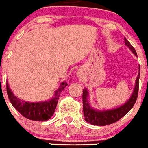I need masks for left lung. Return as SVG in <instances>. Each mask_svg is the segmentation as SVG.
I'll use <instances>...</instances> for the list:
<instances>
[{"label": "left lung", "mask_w": 148, "mask_h": 148, "mask_svg": "<svg viewBox=\"0 0 148 148\" xmlns=\"http://www.w3.org/2000/svg\"><path fill=\"white\" fill-rule=\"evenodd\" d=\"M125 43L130 50L133 53V54L137 56V53L135 49L130 43L125 38ZM140 77V66L138 70V75L136 80V85L134 87L133 93L131 96L127 100L125 104L120 106L119 108L114 109L108 110H96L90 107L88 102V91L87 89L83 90V95H82V101H83V110L84 119L87 122L90 123L91 125H98V126H105V125H110L113 123L116 122L117 121L125 116L129 111L131 110L133 105L136 101L138 97V79Z\"/></svg>", "instance_id": "1"}]
</instances>
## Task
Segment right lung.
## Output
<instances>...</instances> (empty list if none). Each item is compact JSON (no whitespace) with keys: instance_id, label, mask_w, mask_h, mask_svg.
<instances>
[{"instance_id":"right-lung-1","label":"right lung","mask_w":148,"mask_h":148,"mask_svg":"<svg viewBox=\"0 0 148 148\" xmlns=\"http://www.w3.org/2000/svg\"><path fill=\"white\" fill-rule=\"evenodd\" d=\"M66 86L67 83L66 82H62L59 86V89L56 90L55 96L53 99L47 101L35 103L23 101L18 99L10 90L8 82H6V91L10 102L23 117L32 121H44L49 120L54 114L55 110L59 99L60 93Z\"/></svg>"}]
</instances>
